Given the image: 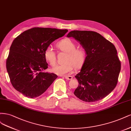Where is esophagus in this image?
Listing matches in <instances>:
<instances>
[{"label":"esophagus","instance_id":"esophagus-1","mask_svg":"<svg viewBox=\"0 0 131 131\" xmlns=\"http://www.w3.org/2000/svg\"><path fill=\"white\" fill-rule=\"evenodd\" d=\"M64 77L66 79H68V80H71L73 78V77L71 76V75H65Z\"/></svg>","mask_w":131,"mask_h":131}]
</instances>
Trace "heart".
Segmentation results:
<instances>
[{"instance_id": "heart-1", "label": "heart", "mask_w": 131, "mask_h": 131, "mask_svg": "<svg viewBox=\"0 0 131 131\" xmlns=\"http://www.w3.org/2000/svg\"><path fill=\"white\" fill-rule=\"evenodd\" d=\"M56 47L61 51L66 53L65 59V63L57 65L52 69L55 74L59 75H65L69 74L74 69L81 67L84 63L86 58V50L83 48H76V45L69 38H65L59 41ZM44 57L51 66H54L57 62L56 54L54 50L48 47L44 52Z\"/></svg>"}]
</instances>
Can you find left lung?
I'll return each instance as SVG.
<instances>
[{
    "label": "left lung",
    "instance_id": "left-lung-1",
    "mask_svg": "<svg viewBox=\"0 0 131 131\" xmlns=\"http://www.w3.org/2000/svg\"><path fill=\"white\" fill-rule=\"evenodd\" d=\"M67 37L78 41L86 52L81 72L75 76L79 85L74 95L88 102L103 99L116 87L121 70L114 45L92 31H71Z\"/></svg>",
    "mask_w": 131,
    "mask_h": 131
}]
</instances>
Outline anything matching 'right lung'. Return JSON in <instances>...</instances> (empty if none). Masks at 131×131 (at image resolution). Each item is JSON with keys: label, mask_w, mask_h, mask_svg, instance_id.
<instances>
[{"label": "right lung", "mask_w": 131, "mask_h": 131, "mask_svg": "<svg viewBox=\"0 0 131 131\" xmlns=\"http://www.w3.org/2000/svg\"><path fill=\"white\" fill-rule=\"evenodd\" d=\"M67 31V29L33 28L15 38L6 60V69L17 91L28 98L37 97L57 78L56 74L43 72L48 68L44 52Z\"/></svg>", "instance_id": "right-lung-1"}]
</instances>
